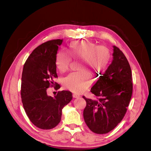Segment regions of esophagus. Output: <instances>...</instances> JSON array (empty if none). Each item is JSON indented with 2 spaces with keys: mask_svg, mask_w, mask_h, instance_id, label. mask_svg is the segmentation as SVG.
Segmentation results:
<instances>
[{
  "mask_svg": "<svg viewBox=\"0 0 151 151\" xmlns=\"http://www.w3.org/2000/svg\"><path fill=\"white\" fill-rule=\"evenodd\" d=\"M79 97H80V95L77 94H73V98H77Z\"/></svg>",
  "mask_w": 151,
  "mask_h": 151,
  "instance_id": "1",
  "label": "esophagus"
}]
</instances>
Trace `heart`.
Returning <instances> with one entry per match:
<instances>
[{"label":"heart","instance_id":"heart-1","mask_svg":"<svg viewBox=\"0 0 151 151\" xmlns=\"http://www.w3.org/2000/svg\"><path fill=\"white\" fill-rule=\"evenodd\" d=\"M68 54L59 51L56 57L58 69L66 72L70 67L72 59L81 60L77 72H72L63 81L64 88L75 93H81L93 83L92 75L101 77L107 69L111 60V53L108 48L99 46L89 41L73 42L67 48Z\"/></svg>","mask_w":151,"mask_h":151}]
</instances>
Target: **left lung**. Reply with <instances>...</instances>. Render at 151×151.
<instances>
[{"label":"left lung","mask_w":151,"mask_h":151,"mask_svg":"<svg viewBox=\"0 0 151 151\" xmlns=\"http://www.w3.org/2000/svg\"><path fill=\"white\" fill-rule=\"evenodd\" d=\"M113 60L91 89L96 99L83 98L86 101L84 119L94 133H108L124 117L133 90L132 70L121 50L113 46Z\"/></svg>","instance_id":"obj_1"}]
</instances>
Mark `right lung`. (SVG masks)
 <instances>
[{
    "mask_svg": "<svg viewBox=\"0 0 151 151\" xmlns=\"http://www.w3.org/2000/svg\"><path fill=\"white\" fill-rule=\"evenodd\" d=\"M62 40H50L36 47L27 59L21 79V96L22 105L30 121L39 129L49 130L61 120L63 108L72 99V93L58 91L55 97L47 95V90L60 85L57 78L56 55Z\"/></svg>",
    "mask_w": 151,
    "mask_h": 151,
    "instance_id": "right-lung-1",
    "label": "right lung"
}]
</instances>
